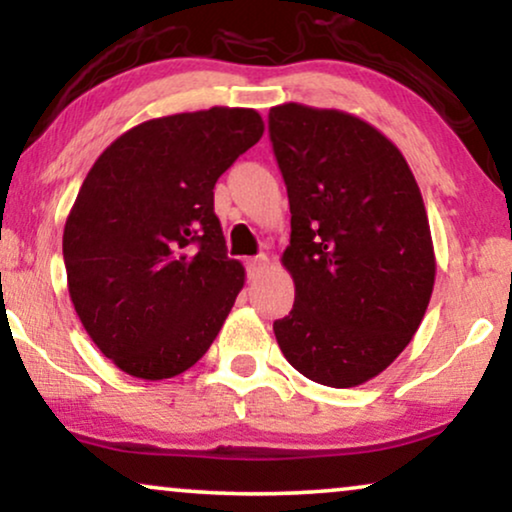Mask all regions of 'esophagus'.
Listing matches in <instances>:
<instances>
[{
	"label": "esophagus",
	"mask_w": 512,
	"mask_h": 512,
	"mask_svg": "<svg viewBox=\"0 0 512 512\" xmlns=\"http://www.w3.org/2000/svg\"><path fill=\"white\" fill-rule=\"evenodd\" d=\"M269 267V257L267 255H257L248 260V276L250 278H260L264 271Z\"/></svg>",
	"instance_id": "esophagus-1"
}]
</instances>
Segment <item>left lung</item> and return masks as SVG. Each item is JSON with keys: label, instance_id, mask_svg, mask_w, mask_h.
<instances>
[{"label": "left lung", "instance_id": "obj_1", "mask_svg": "<svg viewBox=\"0 0 512 512\" xmlns=\"http://www.w3.org/2000/svg\"><path fill=\"white\" fill-rule=\"evenodd\" d=\"M269 134L290 203L281 264L295 304L276 342L304 378L357 387L416 335L435 288V248L409 163L371 122L281 103Z\"/></svg>", "mask_w": 512, "mask_h": 512}]
</instances>
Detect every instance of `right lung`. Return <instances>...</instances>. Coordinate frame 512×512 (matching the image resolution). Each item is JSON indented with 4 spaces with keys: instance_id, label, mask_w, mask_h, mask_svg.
I'll return each mask as SVG.
<instances>
[{
    "instance_id": "add662e5",
    "label": "right lung",
    "mask_w": 512,
    "mask_h": 512,
    "mask_svg": "<svg viewBox=\"0 0 512 512\" xmlns=\"http://www.w3.org/2000/svg\"><path fill=\"white\" fill-rule=\"evenodd\" d=\"M264 134L252 108L146 120L103 151L63 229L68 293L84 331L141 380L208 352L245 283L226 257L215 184Z\"/></svg>"
}]
</instances>
